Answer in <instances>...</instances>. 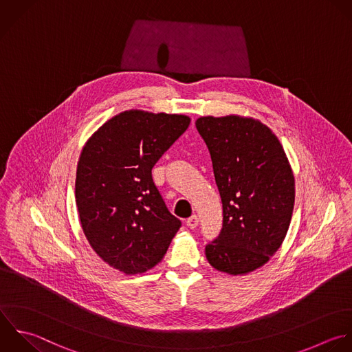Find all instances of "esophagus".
I'll return each instance as SVG.
<instances>
[{"instance_id":"obj_1","label":"esophagus","mask_w":352,"mask_h":352,"mask_svg":"<svg viewBox=\"0 0 352 352\" xmlns=\"http://www.w3.org/2000/svg\"><path fill=\"white\" fill-rule=\"evenodd\" d=\"M197 225H199V218H197V215H192L190 218L186 219V226H188L189 229H195V228H197Z\"/></svg>"}]
</instances>
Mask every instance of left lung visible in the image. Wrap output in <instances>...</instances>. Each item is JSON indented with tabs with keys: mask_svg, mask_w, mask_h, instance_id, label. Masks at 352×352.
Here are the masks:
<instances>
[{
	"mask_svg": "<svg viewBox=\"0 0 352 352\" xmlns=\"http://www.w3.org/2000/svg\"><path fill=\"white\" fill-rule=\"evenodd\" d=\"M212 160L222 200L218 237L206 245L212 267L247 274L263 266L283 244L295 204V178L273 131L236 115L196 120Z\"/></svg>",
	"mask_w": 352,
	"mask_h": 352,
	"instance_id": "left-lung-1",
	"label": "left lung"
}]
</instances>
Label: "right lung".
I'll use <instances>...</instances> for the list:
<instances>
[{
  "instance_id": "add662e5",
  "label": "right lung",
  "mask_w": 352,
  "mask_h": 352,
  "mask_svg": "<svg viewBox=\"0 0 352 352\" xmlns=\"http://www.w3.org/2000/svg\"><path fill=\"white\" fill-rule=\"evenodd\" d=\"M189 123L185 115L124 111L83 146L75 181L79 219L89 244L111 267L126 274L152 269L181 228L152 168Z\"/></svg>"
}]
</instances>
